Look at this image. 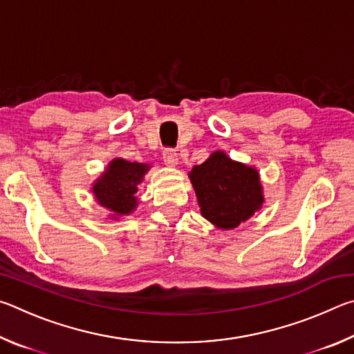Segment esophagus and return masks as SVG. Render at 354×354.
Listing matches in <instances>:
<instances>
[{
  "label": "esophagus",
  "mask_w": 354,
  "mask_h": 354,
  "mask_svg": "<svg viewBox=\"0 0 354 354\" xmlns=\"http://www.w3.org/2000/svg\"><path fill=\"white\" fill-rule=\"evenodd\" d=\"M162 159H164L165 165L175 167V165L178 164V154L175 153V149H170V148L164 149V153H162Z\"/></svg>",
  "instance_id": "34e87169"
}]
</instances>
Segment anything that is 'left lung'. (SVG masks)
I'll list each match as a JSON object with an SVG mask.
<instances>
[{
	"label": "left lung",
	"instance_id": "obj_1",
	"mask_svg": "<svg viewBox=\"0 0 354 354\" xmlns=\"http://www.w3.org/2000/svg\"><path fill=\"white\" fill-rule=\"evenodd\" d=\"M189 178L201 215L220 230L237 227L262 207L259 173L223 151H214L201 165H195Z\"/></svg>",
	"mask_w": 354,
	"mask_h": 354
}]
</instances>
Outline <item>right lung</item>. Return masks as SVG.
Masks as SVG:
<instances>
[{"label":"right lung","instance_id":"obj_1","mask_svg":"<svg viewBox=\"0 0 354 354\" xmlns=\"http://www.w3.org/2000/svg\"><path fill=\"white\" fill-rule=\"evenodd\" d=\"M148 170V164L128 162L120 158L112 159L93 184L95 200L106 207L113 218L129 215L137 207V185Z\"/></svg>","mask_w":354,"mask_h":354}]
</instances>
